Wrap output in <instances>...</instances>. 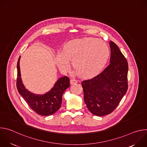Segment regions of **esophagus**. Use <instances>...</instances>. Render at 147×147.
I'll list each match as a JSON object with an SVG mask.
<instances>
[{
	"label": "esophagus",
	"instance_id": "esophagus-1",
	"mask_svg": "<svg viewBox=\"0 0 147 147\" xmlns=\"http://www.w3.org/2000/svg\"><path fill=\"white\" fill-rule=\"evenodd\" d=\"M78 82V80H76V79H71V80H70V83H71V84H76V83H77Z\"/></svg>",
	"mask_w": 147,
	"mask_h": 147
}]
</instances>
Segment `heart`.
Here are the masks:
<instances>
[{
  "mask_svg": "<svg viewBox=\"0 0 147 147\" xmlns=\"http://www.w3.org/2000/svg\"><path fill=\"white\" fill-rule=\"evenodd\" d=\"M109 56V49L104 41L95 38L74 39L67 43L56 56V64L67 71L72 60L74 69L82 77L90 78L100 73Z\"/></svg>",
  "mask_w": 147,
  "mask_h": 147,
  "instance_id": "obj_1",
  "label": "heart"
}]
</instances>
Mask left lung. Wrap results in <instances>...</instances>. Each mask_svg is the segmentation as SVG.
I'll use <instances>...</instances> for the list:
<instances>
[{
    "label": "left lung",
    "instance_id": "obj_1",
    "mask_svg": "<svg viewBox=\"0 0 147 147\" xmlns=\"http://www.w3.org/2000/svg\"><path fill=\"white\" fill-rule=\"evenodd\" d=\"M109 44V65L95 77L81 82L87 107L98 116L111 113L128 89L127 60L116 44Z\"/></svg>",
    "mask_w": 147,
    "mask_h": 147
}]
</instances>
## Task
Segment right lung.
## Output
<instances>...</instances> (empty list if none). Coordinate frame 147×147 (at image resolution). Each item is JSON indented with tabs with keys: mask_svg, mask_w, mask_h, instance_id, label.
Masks as SVG:
<instances>
[{
	"mask_svg": "<svg viewBox=\"0 0 147 147\" xmlns=\"http://www.w3.org/2000/svg\"><path fill=\"white\" fill-rule=\"evenodd\" d=\"M19 57L17 65V77L16 86L19 94L22 96L28 106L37 114L41 116H49L57 112L61 107L62 95L65 91L70 87V79L65 76L60 78L53 88L44 95H35L26 90L21 78L19 66Z\"/></svg>",
	"mask_w": 147,
	"mask_h": 147,
	"instance_id": "add662e5",
	"label": "right lung"
}]
</instances>
